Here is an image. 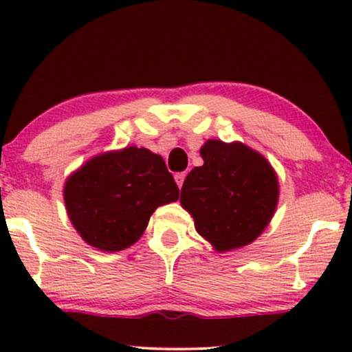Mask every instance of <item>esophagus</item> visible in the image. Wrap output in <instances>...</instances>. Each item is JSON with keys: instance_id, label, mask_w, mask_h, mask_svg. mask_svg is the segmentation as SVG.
<instances>
[{"instance_id": "1", "label": "esophagus", "mask_w": 352, "mask_h": 352, "mask_svg": "<svg viewBox=\"0 0 352 352\" xmlns=\"http://www.w3.org/2000/svg\"><path fill=\"white\" fill-rule=\"evenodd\" d=\"M185 177H187V173H185V172L175 173V182H177V185H179V188H182V185H184Z\"/></svg>"}]
</instances>
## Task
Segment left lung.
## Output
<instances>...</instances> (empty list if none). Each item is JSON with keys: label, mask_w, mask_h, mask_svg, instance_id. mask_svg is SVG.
Masks as SVG:
<instances>
[{"label": "left lung", "mask_w": 352, "mask_h": 352, "mask_svg": "<svg viewBox=\"0 0 352 352\" xmlns=\"http://www.w3.org/2000/svg\"><path fill=\"white\" fill-rule=\"evenodd\" d=\"M200 153L204 165L185 179L182 207L218 252L252 243L276 208V173L263 155L240 142L208 140Z\"/></svg>", "instance_id": "left-lung-1"}]
</instances>
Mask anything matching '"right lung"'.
Wrapping results in <instances>:
<instances>
[{"mask_svg":"<svg viewBox=\"0 0 352 352\" xmlns=\"http://www.w3.org/2000/svg\"><path fill=\"white\" fill-rule=\"evenodd\" d=\"M164 159L125 147L94 157L67 179L64 201L79 235L104 252L134 245L157 207L179 200Z\"/></svg>","mask_w":352,"mask_h":352,"instance_id":"obj_1","label":"right lung"}]
</instances>
